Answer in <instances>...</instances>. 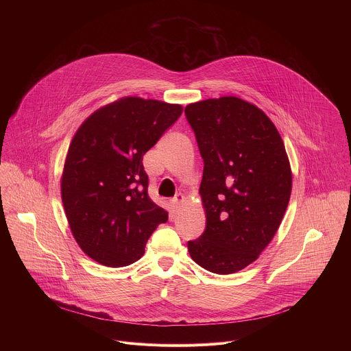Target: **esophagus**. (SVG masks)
I'll return each instance as SVG.
<instances>
[{
  "label": "esophagus",
  "mask_w": 351,
  "mask_h": 351,
  "mask_svg": "<svg viewBox=\"0 0 351 351\" xmlns=\"http://www.w3.org/2000/svg\"><path fill=\"white\" fill-rule=\"evenodd\" d=\"M184 199V195L182 194V193H178L172 199H171V204H172V208L173 210H178L179 207H180V204H182V202Z\"/></svg>",
  "instance_id": "34e87169"
}]
</instances>
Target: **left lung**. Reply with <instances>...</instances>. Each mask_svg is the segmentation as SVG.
I'll return each mask as SVG.
<instances>
[{
    "label": "left lung",
    "mask_w": 351,
    "mask_h": 351,
    "mask_svg": "<svg viewBox=\"0 0 351 351\" xmlns=\"http://www.w3.org/2000/svg\"><path fill=\"white\" fill-rule=\"evenodd\" d=\"M186 118L204 160L199 184L207 225L189 241L204 269L229 275L254 263L286 213L291 169L283 140L252 103L233 95L189 104Z\"/></svg>",
    "instance_id": "8db88e82"
}]
</instances>
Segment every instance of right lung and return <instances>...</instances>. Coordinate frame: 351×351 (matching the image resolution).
Here are the masks:
<instances>
[{
	"mask_svg": "<svg viewBox=\"0 0 351 351\" xmlns=\"http://www.w3.org/2000/svg\"><path fill=\"white\" fill-rule=\"evenodd\" d=\"M182 112L179 104L122 97L94 111L75 133L61 197L76 243L98 264L136 263L148 237L168 221L148 197L143 156Z\"/></svg>",
	"mask_w": 351,
	"mask_h": 351,
	"instance_id": "right-lung-1",
	"label": "right lung"
}]
</instances>
